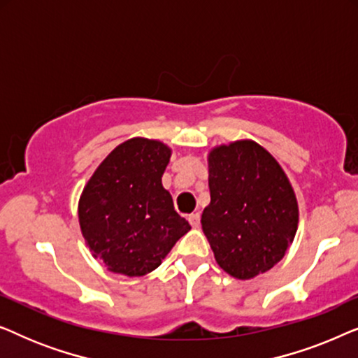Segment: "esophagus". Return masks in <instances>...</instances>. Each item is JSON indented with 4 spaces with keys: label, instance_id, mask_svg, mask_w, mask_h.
Listing matches in <instances>:
<instances>
[{
    "label": "esophagus",
    "instance_id": "esophagus-1",
    "mask_svg": "<svg viewBox=\"0 0 358 358\" xmlns=\"http://www.w3.org/2000/svg\"><path fill=\"white\" fill-rule=\"evenodd\" d=\"M189 223L192 228H199L200 227V215L199 213L189 215Z\"/></svg>",
    "mask_w": 358,
    "mask_h": 358
}]
</instances>
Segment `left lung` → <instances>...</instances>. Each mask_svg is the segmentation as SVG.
Masks as SVG:
<instances>
[{
    "instance_id": "8db88e82",
    "label": "left lung",
    "mask_w": 358,
    "mask_h": 358,
    "mask_svg": "<svg viewBox=\"0 0 358 358\" xmlns=\"http://www.w3.org/2000/svg\"><path fill=\"white\" fill-rule=\"evenodd\" d=\"M207 161L210 203L200 222L215 261L239 280L271 271L298 229L296 195L285 171L252 140L215 146Z\"/></svg>"
}]
</instances>
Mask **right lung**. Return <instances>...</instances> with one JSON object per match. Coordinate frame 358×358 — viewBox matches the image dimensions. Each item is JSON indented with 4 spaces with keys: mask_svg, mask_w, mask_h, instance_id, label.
I'll use <instances>...</instances> for the list:
<instances>
[{
    "mask_svg": "<svg viewBox=\"0 0 358 358\" xmlns=\"http://www.w3.org/2000/svg\"><path fill=\"white\" fill-rule=\"evenodd\" d=\"M171 153L163 141L135 136L115 146L83 189V238L107 271L146 275L190 229L161 182Z\"/></svg>",
    "mask_w": 358,
    "mask_h": 358,
    "instance_id": "1",
    "label": "right lung"
}]
</instances>
